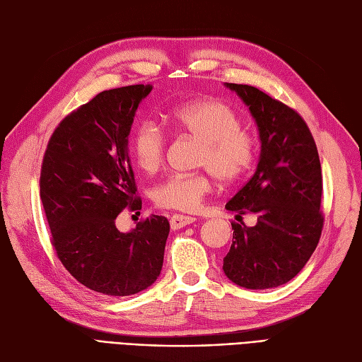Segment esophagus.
<instances>
[{
	"label": "esophagus",
	"instance_id": "34e87169",
	"mask_svg": "<svg viewBox=\"0 0 362 362\" xmlns=\"http://www.w3.org/2000/svg\"><path fill=\"white\" fill-rule=\"evenodd\" d=\"M196 221L194 217L192 216H184V214H173L170 217V226L172 229H180V228H184L187 226L190 223H193Z\"/></svg>",
	"mask_w": 362,
	"mask_h": 362
}]
</instances>
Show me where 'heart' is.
I'll return each mask as SVG.
<instances>
[{"instance_id": "obj_1", "label": "heart", "mask_w": 362, "mask_h": 362, "mask_svg": "<svg viewBox=\"0 0 362 362\" xmlns=\"http://www.w3.org/2000/svg\"><path fill=\"white\" fill-rule=\"evenodd\" d=\"M170 124L180 133L202 141L199 166L210 172L173 173L152 192L160 208L194 211L211 190V173L223 184L238 181L255 158V139L242 128V117L234 108L217 100L184 104L170 113ZM164 129L152 119L140 120L131 139L137 166L156 172L166 156Z\"/></svg>"}]
</instances>
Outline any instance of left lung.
I'll use <instances>...</instances> for the list:
<instances>
[{
	"label": "left lung",
	"mask_w": 362,
	"mask_h": 362,
	"mask_svg": "<svg viewBox=\"0 0 362 362\" xmlns=\"http://www.w3.org/2000/svg\"><path fill=\"white\" fill-rule=\"evenodd\" d=\"M249 107L261 140L257 170L226 204L255 214V226L233 222L225 275L240 287L275 288L303 269L323 229L322 166L308 125L288 105L254 86L225 83Z\"/></svg>",
	"instance_id": "left-lung-1"
}]
</instances>
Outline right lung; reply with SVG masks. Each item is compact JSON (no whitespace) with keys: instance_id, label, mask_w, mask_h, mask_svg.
Segmentation results:
<instances>
[{"instance_id":"add662e5","label":"right lung","mask_w":362,"mask_h":362,"mask_svg":"<svg viewBox=\"0 0 362 362\" xmlns=\"http://www.w3.org/2000/svg\"><path fill=\"white\" fill-rule=\"evenodd\" d=\"M152 86L98 93L64 117L48 141L40 170V199L51 243L83 286L105 296H131L160 276L169 222L152 214L128 233L116 217L141 210L128 136L137 107Z\"/></svg>"}]
</instances>
